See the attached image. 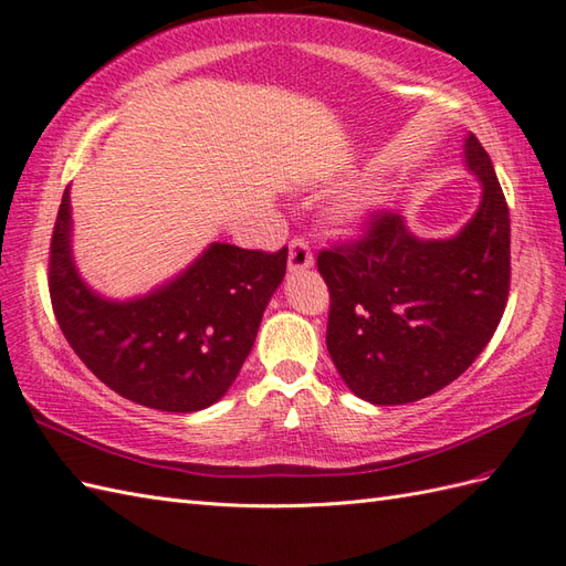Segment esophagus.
I'll return each mask as SVG.
<instances>
[{
  "label": "esophagus",
  "mask_w": 566,
  "mask_h": 566,
  "mask_svg": "<svg viewBox=\"0 0 566 566\" xmlns=\"http://www.w3.org/2000/svg\"><path fill=\"white\" fill-rule=\"evenodd\" d=\"M313 265V253L306 239H292L289 241V272H301Z\"/></svg>",
  "instance_id": "1"
}]
</instances>
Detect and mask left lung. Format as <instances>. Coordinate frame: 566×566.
Returning <instances> with one entry per match:
<instances>
[{
    "label": "left lung",
    "instance_id": "8db88e82",
    "mask_svg": "<svg viewBox=\"0 0 566 566\" xmlns=\"http://www.w3.org/2000/svg\"><path fill=\"white\" fill-rule=\"evenodd\" d=\"M465 164L482 182L475 217L424 241L388 209L359 239L318 253L331 289L327 352L354 396L405 405L446 388L488 347L511 284V223L490 154L475 135Z\"/></svg>",
    "mask_w": 566,
    "mask_h": 566
}]
</instances>
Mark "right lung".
Returning <instances> with one entry per match:
<instances>
[{
    "instance_id": "right-lung-1",
    "label": "right lung",
    "mask_w": 566,
    "mask_h": 566,
    "mask_svg": "<svg viewBox=\"0 0 566 566\" xmlns=\"http://www.w3.org/2000/svg\"><path fill=\"white\" fill-rule=\"evenodd\" d=\"M70 243L67 188L48 262L60 331L86 369L117 396L164 412L205 410L231 388L286 272V248L265 253L212 243L156 292L108 301L78 277Z\"/></svg>"
}]
</instances>
